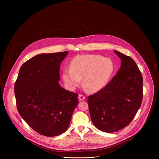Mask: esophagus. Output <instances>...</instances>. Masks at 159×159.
<instances>
[{"mask_svg":"<svg viewBox=\"0 0 159 159\" xmlns=\"http://www.w3.org/2000/svg\"><path fill=\"white\" fill-rule=\"evenodd\" d=\"M85 99V97L83 94H79V101H83Z\"/></svg>","mask_w":159,"mask_h":159,"instance_id":"esophagus-1","label":"esophagus"}]
</instances>
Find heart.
Segmentation results:
<instances>
[{
    "instance_id": "obj_1",
    "label": "heart",
    "mask_w": 159,
    "mask_h": 159,
    "mask_svg": "<svg viewBox=\"0 0 159 159\" xmlns=\"http://www.w3.org/2000/svg\"><path fill=\"white\" fill-rule=\"evenodd\" d=\"M114 70V64L109 58L99 55H80L70 62V69L63 71L65 84L71 89L82 84L89 92L96 93L107 84Z\"/></svg>"
}]
</instances>
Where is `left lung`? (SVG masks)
<instances>
[{
	"label": "left lung",
	"mask_w": 159,
	"mask_h": 159,
	"mask_svg": "<svg viewBox=\"0 0 159 159\" xmlns=\"http://www.w3.org/2000/svg\"><path fill=\"white\" fill-rule=\"evenodd\" d=\"M114 52L121 60L116 75L87 99L94 125L107 133L128 126L140 107L143 99V77L138 66L130 57Z\"/></svg>",
	"instance_id": "1"
}]
</instances>
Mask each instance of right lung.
I'll list each match as a JSON object with an SVG mask.
<instances>
[{
  "label": "right lung",
  "instance_id": "right-lung-1",
  "mask_svg": "<svg viewBox=\"0 0 159 159\" xmlns=\"http://www.w3.org/2000/svg\"><path fill=\"white\" fill-rule=\"evenodd\" d=\"M67 51L38 55L22 64L14 85L20 116L37 133L55 137L66 131L78 94L61 87L60 66Z\"/></svg>",
  "mask_w": 159,
  "mask_h": 159
}]
</instances>
